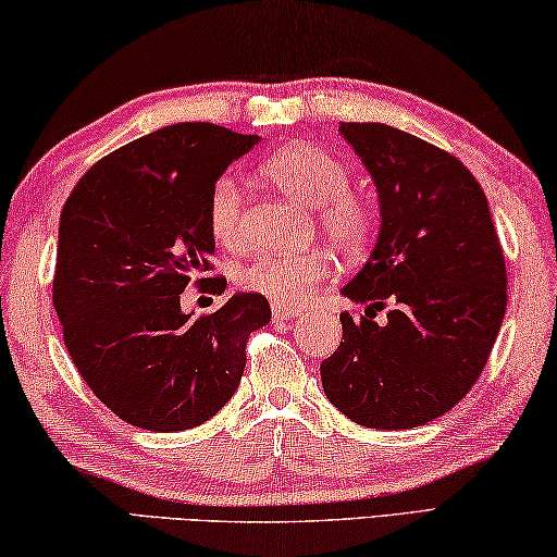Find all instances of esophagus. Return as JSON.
<instances>
[{"instance_id":"obj_1","label":"esophagus","mask_w":557,"mask_h":557,"mask_svg":"<svg viewBox=\"0 0 557 557\" xmlns=\"http://www.w3.org/2000/svg\"><path fill=\"white\" fill-rule=\"evenodd\" d=\"M298 315H300V313H298V311H290V308H281V306H273V308H271V318H273V323H276V325L294 323Z\"/></svg>"}]
</instances>
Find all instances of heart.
Instances as JSON below:
<instances>
[{
  "label": "heart",
  "instance_id": "1",
  "mask_svg": "<svg viewBox=\"0 0 557 557\" xmlns=\"http://www.w3.org/2000/svg\"><path fill=\"white\" fill-rule=\"evenodd\" d=\"M281 193L315 209V222L345 259H362L377 234V212L368 199L350 193V170L321 145L294 143L263 162ZM207 224L216 244L234 249L244 239V189L234 175L214 180L207 195ZM333 253L308 249L300 253H259L236 271V284L273 300L298 306L331 276Z\"/></svg>",
  "mask_w": 557,
  "mask_h": 557
}]
</instances>
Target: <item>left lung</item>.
Segmentation results:
<instances>
[{"instance_id": "1", "label": "left lung", "mask_w": 557, "mask_h": 557, "mask_svg": "<svg viewBox=\"0 0 557 557\" xmlns=\"http://www.w3.org/2000/svg\"><path fill=\"white\" fill-rule=\"evenodd\" d=\"M380 195V239L343 288V341L325 397L355 424L412 430L461 403L506 313V261L486 195L463 162L385 123H343ZM380 310L388 313L382 322Z\"/></svg>"}]
</instances>
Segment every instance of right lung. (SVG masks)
<instances>
[{
    "label": "right lung",
    "mask_w": 557,
    "mask_h": 557,
    "mask_svg": "<svg viewBox=\"0 0 557 557\" xmlns=\"http://www.w3.org/2000/svg\"><path fill=\"white\" fill-rule=\"evenodd\" d=\"M259 135L177 123L98 160L61 209L53 308L73 364L123 422L193 430L239 387L249 335L269 300L234 294L214 313H182L187 284L224 294L212 271L207 195ZM210 284L207 285L206 281Z\"/></svg>",
    "instance_id": "right-lung-1"
}]
</instances>
